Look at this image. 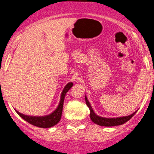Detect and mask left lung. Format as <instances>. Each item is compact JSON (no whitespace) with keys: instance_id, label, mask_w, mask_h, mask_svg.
Listing matches in <instances>:
<instances>
[{"instance_id":"1","label":"left lung","mask_w":154,"mask_h":154,"mask_svg":"<svg viewBox=\"0 0 154 154\" xmlns=\"http://www.w3.org/2000/svg\"><path fill=\"white\" fill-rule=\"evenodd\" d=\"M85 100H86V105L88 106V108L90 109V119L91 120L94 122V124L100 126H103V127H114V126H118V125H122L123 124L126 123L127 122H128L135 114L137 112L136 110V112L133 113V114L130 115V116H122V117H117V118H104L101 117V116H99L96 114L95 112L93 110L92 107L90 105L89 102H88V99H87L86 95H85Z\"/></svg>"}]
</instances>
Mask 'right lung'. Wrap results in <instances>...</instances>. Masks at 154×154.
<instances>
[{
	"label": "right lung",
	"instance_id": "obj_1",
	"mask_svg": "<svg viewBox=\"0 0 154 154\" xmlns=\"http://www.w3.org/2000/svg\"><path fill=\"white\" fill-rule=\"evenodd\" d=\"M72 86L73 83H71V82H70V83H68V84L64 87V88H63V91H62L61 93L59 105L57 106V109H56L53 112H51V114L43 116H32L22 114V113L17 111L16 109H15V112L18 113V115L20 117L22 118L24 121H26V122H28V123L31 124L32 125L36 126V127H41V128H50V127H52L53 126L58 124L59 122L60 121V119H61L65 96H66V93L68 92V90H69Z\"/></svg>",
	"mask_w": 154,
	"mask_h": 154
}]
</instances>
